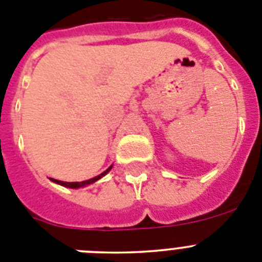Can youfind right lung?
Listing matches in <instances>:
<instances>
[{
    "instance_id": "add662e5",
    "label": "right lung",
    "mask_w": 262,
    "mask_h": 262,
    "mask_svg": "<svg viewBox=\"0 0 262 262\" xmlns=\"http://www.w3.org/2000/svg\"><path fill=\"white\" fill-rule=\"evenodd\" d=\"M111 168H113V165L110 166V168H107L103 173H101L99 176H96V177L90 178V180H86V181H81V182H64V181H59V180H53V178H51V181L55 182V184H59L61 185V186H66V187H71V189H78V187H84L86 186V185H90L93 184V182L98 181L99 178H102L103 176L107 174L108 172L111 170Z\"/></svg>"
}]
</instances>
